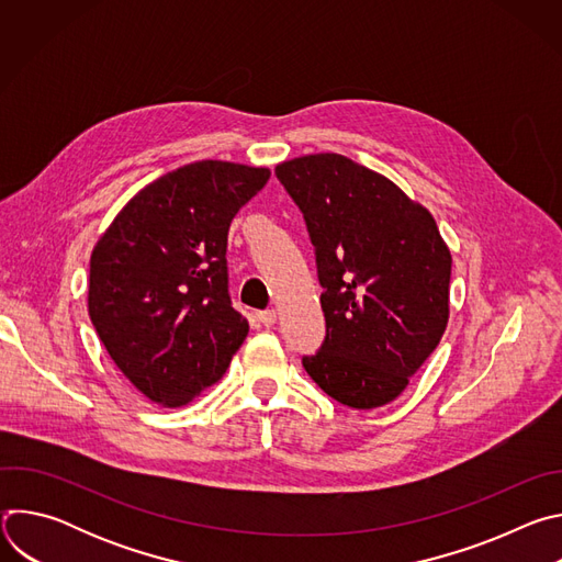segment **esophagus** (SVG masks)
Returning <instances> with one entry per match:
<instances>
[{"instance_id": "esophagus-1", "label": "esophagus", "mask_w": 562, "mask_h": 562, "mask_svg": "<svg viewBox=\"0 0 562 562\" xmlns=\"http://www.w3.org/2000/svg\"><path fill=\"white\" fill-rule=\"evenodd\" d=\"M276 311L273 308H267V311H258V323H262L265 327H271L276 325Z\"/></svg>"}]
</instances>
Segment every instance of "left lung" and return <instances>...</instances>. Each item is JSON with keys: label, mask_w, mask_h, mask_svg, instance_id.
<instances>
[{"label": "left lung", "mask_w": 562, "mask_h": 562, "mask_svg": "<svg viewBox=\"0 0 562 562\" xmlns=\"http://www.w3.org/2000/svg\"><path fill=\"white\" fill-rule=\"evenodd\" d=\"M276 176L302 211L327 336L302 364L340 405L395 400L438 347L451 254L436 220L384 176L338 153L289 159Z\"/></svg>", "instance_id": "8db88e82"}]
</instances>
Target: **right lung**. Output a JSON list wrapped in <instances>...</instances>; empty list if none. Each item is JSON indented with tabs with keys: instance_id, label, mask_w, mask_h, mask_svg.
Masks as SVG:
<instances>
[{
	"instance_id": "add662e5",
	"label": "right lung",
	"mask_w": 562,
	"mask_h": 562,
	"mask_svg": "<svg viewBox=\"0 0 562 562\" xmlns=\"http://www.w3.org/2000/svg\"><path fill=\"white\" fill-rule=\"evenodd\" d=\"M269 169L202 159L144 187L91 256L89 315L148 400L182 407L215 384L249 323L228 295L226 237Z\"/></svg>"
}]
</instances>
